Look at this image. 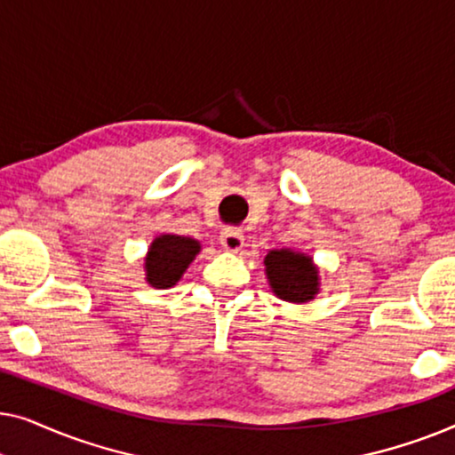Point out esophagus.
Segmentation results:
<instances>
[{"label":"esophagus","instance_id":"1","mask_svg":"<svg viewBox=\"0 0 455 455\" xmlns=\"http://www.w3.org/2000/svg\"><path fill=\"white\" fill-rule=\"evenodd\" d=\"M220 242H221V246L226 248V251L238 252L240 248H242V244H244V235H242L240 229L226 228L221 232V235H220Z\"/></svg>","mask_w":455,"mask_h":455}]
</instances>
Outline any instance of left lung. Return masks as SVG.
Here are the masks:
<instances>
[{
	"instance_id": "obj_1",
	"label": "left lung",
	"mask_w": 455,
	"mask_h": 455,
	"mask_svg": "<svg viewBox=\"0 0 455 455\" xmlns=\"http://www.w3.org/2000/svg\"><path fill=\"white\" fill-rule=\"evenodd\" d=\"M265 273L273 294L285 302L304 304L319 294V269L304 252H294L291 248L269 251Z\"/></svg>"
}]
</instances>
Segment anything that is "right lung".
I'll return each mask as SVG.
<instances>
[{
	"instance_id": "right-lung-1",
	"label": "right lung",
	"mask_w": 455,
	"mask_h": 455,
	"mask_svg": "<svg viewBox=\"0 0 455 455\" xmlns=\"http://www.w3.org/2000/svg\"><path fill=\"white\" fill-rule=\"evenodd\" d=\"M198 252H201V242L195 238L176 234L157 235L145 259L147 282L159 290L172 288L180 282Z\"/></svg>"
}]
</instances>
